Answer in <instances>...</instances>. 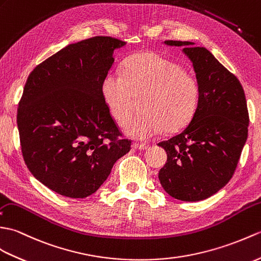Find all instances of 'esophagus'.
<instances>
[{
	"label": "esophagus",
	"mask_w": 261,
	"mask_h": 261,
	"mask_svg": "<svg viewBox=\"0 0 261 261\" xmlns=\"http://www.w3.org/2000/svg\"><path fill=\"white\" fill-rule=\"evenodd\" d=\"M132 146H133V148L140 149V150H144V149H147L148 148V146L145 145V144H138V143H134Z\"/></svg>",
	"instance_id": "34e87169"
}]
</instances>
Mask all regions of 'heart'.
Instances as JSON below:
<instances>
[{
  "label": "heart",
  "mask_w": 261,
  "mask_h": 261,
  "mask_svg": "<svg viewBox=\"0 0 261 261\" xmlns=\"http://www.w3.org/2000/svg\"><path fill=\"white\" fill-rule=\"evenodd\" d=\"M101 95L113 117L121 126L129 123L142 97L143 114L125 133L146 141L162 130L176 132L194 115L200 86L192 73L158 52H143L125 62L123 74L108 72L102 79Z\"/></svg>",
  "instance_id": "1"
}]
</instances>
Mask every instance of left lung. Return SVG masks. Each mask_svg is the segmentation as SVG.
Listing matches in <instances>:
<instances>
[{
	"instance_id": "8db88e82",
	"label": "left lung",
	"mask_w": 261,
	"mask_h": 261,
	"mask_svg": "<svg viewBox=\"0 0 261 261\" xmlns=\"http://www.w3.org/2000/svg\"><path fill=\"white\" fill-rule=\"evenodd\" d=\"M163 43L183 48L193 65L200 98L190 123L159 144L167 154L159 179L172 198L201 201L221 190L238 164L249 125L245 91L207 49L190 41Z\"/></svg>"
}]
</instances>
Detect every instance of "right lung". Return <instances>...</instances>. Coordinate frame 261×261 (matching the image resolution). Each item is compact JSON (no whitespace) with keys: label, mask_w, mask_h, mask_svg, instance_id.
Wrapping results in <instances>:
<instances>
[{"label":"right lung","mask_w":261,"mask_h":261,"mask_svg":"<svg viewBox=\"0 0 261 261\" xmlns=\"http://www.w3.org/2000/svg\"><path fill=\"white\" fill-rule=\"evenodd\" d=\"M124 45L111 37L68 44L27 80L16 118L23 159L58 194L84 199L95 193L130 150L101 95L114 51Z\"/></svg>","instance_id":"right-lung-1"}]
</instances>
